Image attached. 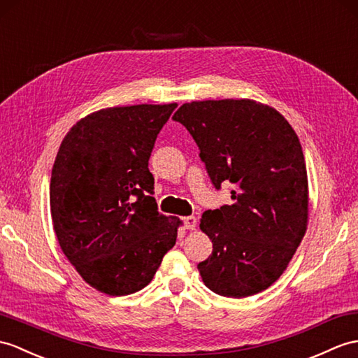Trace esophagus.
<instances>
[{
	"label": "esophagus",
	"instance_id": "esophagus-1",
	"mask_svg": "<svg viewBox=\"0 0 358 358\" xmlns=\"http://www.w3.org/2000/svg\"><path fill=\"white\" fill-rule=\"evenodd\" d=\"M182 222H185L186 229H189V230H195V227H196V218L195 217H186L185 220H182Z\"/></svg>",
	"mask_w": 358,
	"mask_h": 358
}]
</instances>
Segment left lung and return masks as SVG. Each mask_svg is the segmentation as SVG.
I'll use <instances>...</instances> for the list:
<instances>
[{"label":"left lung","instance_id":"left-lung-1","mask_svg":"<svg viewBox=\"0 0 358 358\" xmlns=\"http://www.w3.org/2000/svg\"><path fill=\"white\" fill-rule=\"evenodd\" d=\"M190 132L213 186L231 204L206 210L199 229L213 252L198 264L204 285L226 297L267 289L285 271L308 226V177L292 124L252 99L182 103L172 117Z\"/></svg>","mask_w":358,"mask_h":358}]
</instances>
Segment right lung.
Segmentation results:
<instances>
[{
    "label": "right lung",
    "mask_w": 358,
    "mask_h": 358,
    "mask_svg": "<svg viewBox=\"0 0 358 358\" xmlns=\"http://www.w3.org/2000/svg\"><path fill=\"white\" fill-rule=\"evenodd\" d=\"M177 108L113 106L66 132L50 180L53 229L66 259L88 285L110 296L145 288L176 245L180 218L157 209L151 157Z\"/></svg>",
    "instance_id": "1"
}]
</instances>
